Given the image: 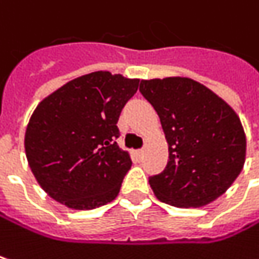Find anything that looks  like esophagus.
I'll list each match as a JSON object with an SVG mask.
<instances>
[{
  "mask_svg": "<svg viewBox=\"0 0 259 259\" xmlns=\"http://www.w3.org/2000/svg\"><path fill=\"white\" fill-rule=\"evenodd\" d=\"M137 155H139L140 157H143V155H144V150H143V149H140L139 152H137Z\"/></svg>",
  "mask_w": 259,
  "mask_h": 259,
  "instance_id": "1",
  "label": "esophagus"
}]
</instances>
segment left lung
Segmentation results:
<instances>
[{
  "label": "left lung",
  "instance_id": "1",
  "mask_svg": "<svg viewBox=\"0 0 259 259\" xmlns=\"http://www.w3.org/2000/svg\"><path fill=\"white\" fill-rule=\"evenodd\" d=\"M169 146L165 169L149 183L159 200L178 208L208 205L240 174L246 139L230 106L189 78L141 81Z\"/></svg>",
  "mask_w": 259,
  "mask_h": 259
}]
</instances>
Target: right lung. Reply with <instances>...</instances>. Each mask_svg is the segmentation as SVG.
Instances as JSON below:
<instances>
[{
	"mask_svg": "<svg viewBox=\"0 0 259 259\" xmlns=\"http://www.w3.org/2000/svg\"><path fill=\"white\" fill-rule=\"evenodd\" d=\"M139 82L93 72L36 106L25 136L26 157L54 200L72 209H94L118 196L133 162L116 143V123Z\"/></svg>",
	"mask_w": 259,
	"mask_h": 259,
	"instance_id": "add662e5",
	"label": "right lung"
}]
</instances>
